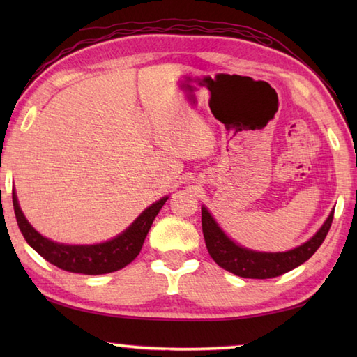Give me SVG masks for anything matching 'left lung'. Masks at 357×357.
Masks as SVG:
<instances>
[{
	"label": "left lung",
	"instance_id": "8db88e82",
	"mask_svg": "<svg viewBox=\"0 0 357 357\" xmlns=\"http://www.w3.org/2000/svg\"><path fill=\"white\" fill-rule=\"evenodd\" d=\"M333 216H335V210L312 239L285 253L252 252V250L236 245L219 229L206 207H202V233L208 253L219 267L241 278L270 279L284 275L308 261L327 236Z\"/></svg>",
	"mask_w": 357,
	"mask_h": 357
}]
</instances>
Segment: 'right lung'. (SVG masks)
I'll return each mask as SVG.
<instances>
[{"mask_svg": "<svg viewBox=\"0 0 357 357\" xmlns=\"http://www.w3.org/2000/svg\"><path fill=\"white\" fill-rule=\"evenodd\" d=\"M12 199L15 216H17L22 236L45 261L70 273L105 275V273L124 268L139 255L151 224L169 198H162L151 204L124 233H121L115 239L96 245H66L41 236L22 215L15 190H12Z\"/></svg>", "mask_w": 357, "mask_h": 357, "instance_id": "obj_1", "label": "right lung"}]
</instances>
